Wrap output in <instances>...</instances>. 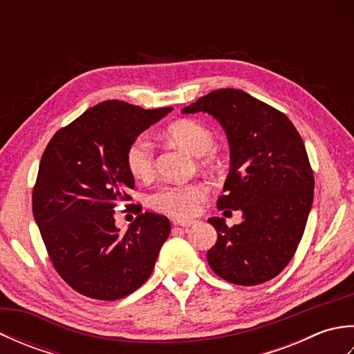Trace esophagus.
Masks as SVG:
<instances>
[{
    "mask_svg": "<svg viewBox=\"0 0 354 354\" xmlns=\"http://www.w3.org/2000/svg\"><path fill=\"white\" fill-rule=\"evenodd\" d=\"M194 223V221L192 219H175L173 221V225H176V227H183V228H189Z\"/></svg>",
    "mask_w": 354,
    "mask_h": 354,
    "instance_id": "obj_1",
    "label": "esophagus"
}]
</instances>
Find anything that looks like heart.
I'll return each mask as SVG.
<instances>
[{
    "instance_id": "obj_1",
    "label": "heart",
    "mask_w": 354,
    "mask_h": 354,
    "mask_svg": "<svg viewBox=\"0 0 354 354\" xmlns=\"http://www.w3.org/2000/svg\"><path fill=\"white\" fill-rule=\"evenodd\" d=\"M165 140L181 146L193 156H204L214 147V133L198 120L184 118L171 123L164 132ZM212 158L201 160L208 165ZM126 164L133 178L146 181L153 176L155 158L153 147L145 137L135 138L126 150ZM208 189L201 183L165 184L150 194L149 204L158 212L175 216L190 217L198 212L201 202L207 198Z\"/></svg>"
}]
</instances>
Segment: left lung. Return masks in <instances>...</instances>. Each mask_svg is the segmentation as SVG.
<instances>
[{
	"instance_id": "obj_1",
	"label": "left lung",
	"mask_w": 354,
	"mask_h": 354,
	"mask_svg": "<svg viewBox=\"0 0 354 354\" xmlns=\"http://www.w3.org/2000/svg\"><path fill=\"white\" fill-rule=\"evenodd\" d=\"M207 112L227 132L230 171L217 208L240 209L242 223L208 222L217 242L208 265L223 280L255 286L277 277L295 254L309 217L315 179L304 142L283 112L240 89H216L183 114Z\"/></svg>"
}]
</instances>
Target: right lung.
<instances>
[{"label":"right lung","mask_w":354,"mask_h":354,"mask_svg":"<svg viewBox=\"0 0 354 354\" xmlns=\"http://www.w3.org/2000/svg\"><path fill=\"white\" fill-rule=\"evenodd\" d=\"M170 111L103 102L57 131L44 150L33 189L35 222L57 274L82 295L114 301L152 274L170 234L169 219L138 214L122 232L114 214L135 185L127 147Z\"/></svg>","instance_id":"add662e5"}]
</instances>
